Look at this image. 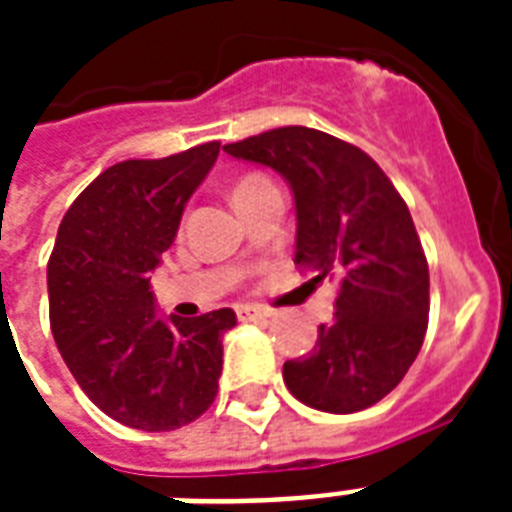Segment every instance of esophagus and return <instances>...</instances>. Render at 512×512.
<instances>
[{
	"instance_id": "esophagus-1",
	"label": "esophagus",
	"mask_w": 512,
	"mask_h": 512,
	"mask_svg": "<svg viewBox=\"0 0 512 512\" xmlns=\"http://www.w3.org/2000/svg\"><path fill=\"white\" fill-rule=\"evenodd\" d=\"M236 316H239V321H263L268 319V311L255 308V305H239V308H236Z\"/></svg>"
}]
</instances>
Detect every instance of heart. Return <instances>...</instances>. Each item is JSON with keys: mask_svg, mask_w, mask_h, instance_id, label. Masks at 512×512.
I'll return each instance as SVG.
<instances>
[{"mask_svg": "<svg viewBox=\"0 0 512 512\" xmlns=\"http://www.w3.org/2000/svg\"><path fill=\"white\" fill-rule=\"evenodd\" d=\"M263 183H268V180H265V177H260V175L241 177L239 185H236V191H233V196H241V193L252 191V188H257V185H263Z\"/></svg>", "mask_w": 512, "mask_h": 512, "instance_id": "1", "label": "heart"}]
</instances>
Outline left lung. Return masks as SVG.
Listing matches in <instances>:
<instances>
[{
	"label": "left lung",
	"mask_w": 512,
	"mask_h": 512,
	"mask_svg": "<svg viewBox=\"0 0 512 512\" xmlns=\"http://www.w3.org/2000/svg\"><path fill=\"white\" fill-rule=\"evenodd\" d=\"M265 164L295 193V263L340 281L335 319L313 353L284 364L289 393L350 414L385 398L420 353L430 311L428 260L401 193L372 156L311 127H279L223 146Z\"/></svg>",
	"instance_id": "1"
}]
</instances>
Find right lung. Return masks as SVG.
I'll return each mask as SVG.
<instances>
[{
    "mask_svg": "<svg viewBox=\"0 0 512 512\" xmlns=\"http://www.w3.org/2000/svg\"><path fill=\"white\" fill-rule=\"evenodd\" d=\"M220 143L100 172L60 220L47 263L50 327L66 366L100 412L162 433L207 412L223 372L231 308L159 319L151 271Z\"/></svg>",
    "mask_w": 512,
    "mask_h": 512,
    "instance_id": "1",
    "label": "right lung"
}]
</instances>
